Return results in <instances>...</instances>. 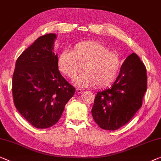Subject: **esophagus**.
I'll use <instances>...</instances> for the list:
<instances>
[{"label":"esophagus","mask_w":161,"mask_h":161,"mask_svg":"<svg viewBox=\"0 0 161 161\" xmlns=\"http://www.w3.org/2000/svg\"><path fill=\"white\" fill-rule=\"evenodd\" d=\"M84 91H85V90L80 89V88H77V89H76V92H77L78 93H81V92H83Z\"/></svg>","instance_id":"obj_1"}]
</instances>
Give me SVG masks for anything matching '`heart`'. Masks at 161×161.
I'll return each mask as SVG.
<instances>
[{
    "instance_id": "obj_1",
    "label": "heart",
    "mask_w": 161,
    "mask_h": 161,
    "mask_svg": "<svg viewBox=\"0 0 161 161\" xmlns=\"http://www.w3.org/2000/svg\"><path fill=\"white\" fill-rule=\"evenodd\" d=\"M60 71L71 80L83 72L74 83L80 87H99L109 85L116 77L120 60L118 54L109 51L107 47L97 42H79L71 51L64 50L58 56Z\"/></svg>"
}]
</instances>
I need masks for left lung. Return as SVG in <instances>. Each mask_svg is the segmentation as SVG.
<instances>
[{"mask_svg":"<svg viewBox=\"0 0 161 161\" xmlns=\"http://www.w3.org/2000/svg\"><path fill=\"white\" fill-rule=\"evenodd\" d=\"M147 70L136 54L127 58L110 88L99 91L92 108L94 120L104 130H115L132 119L147 90Z\"/></svg>","mask_w":161,"mask_h":161,"instance_id":"left-lung-1","label":"left lung"}]
</instances>
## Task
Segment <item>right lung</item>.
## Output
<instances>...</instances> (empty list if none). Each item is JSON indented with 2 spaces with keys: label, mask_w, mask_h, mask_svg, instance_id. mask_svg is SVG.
<instances>
[{
  "label": "right lung",
  "mask_w": 161,
  "mask_h": 161,
  "mask_svg": "<svg viewBox=\"0 0 161 161\" xmlns=\"http://www.w3.org/2000/svg\"><path fill=\"white\" fill-rule=\"evenodd\" d=\"M55 33L38 38L16 61L12 78L14 103L20 114L37 128L58 123L75 88L58 70Z\"/></svg>",
  "instance_id": "1"
}]
</instances>
